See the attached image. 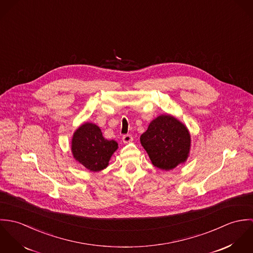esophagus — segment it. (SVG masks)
I'll list each match as a JSON object with an SVG mask.
<instances>
[{"label":"esophagus","instance_id":"esophagus-1","mask_svg":"<svg viewBox=\"0 0 253 253\" xmlns=\"http://www.w3.org/2000/svg\"><path fill=\"white\" fill-rule=\"evenodd\" d=\"M132 140H133V139H132V136H131L130 134H126V135L123 136V142H124L125 144L130 143Z\"/></svg>","mask_w":253,"mask_h":253}]
</instances>
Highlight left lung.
<instances>
[{
	"label": "left lung",
	"instance_id": "left-lung-1",
	"mask_svg": "<svg viewBox=\"0 0 253 253\" xmlns=\"http://www.w3.org/2000/svg\"><path fill=\"white\" fill-rule=\"evenodd\" d=\"M140 143L153 166L170 170L187 161L191 150V134L178 119L164 114L150 123L140 136Z\"/></svg>",
	"mask_w": 253,
	"mask_h": 253
}]
</instances>
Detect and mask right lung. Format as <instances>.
<instances>
[{
    "label": "right lung",
    "instance_id": "add662e5",
    "mask_svg": "<svg viewBox=\"0 0 253 253\" xmlns=\"http://www.w3.org/2000/svg\"><path fill=\"white\" fill-rule=\"evenodd\" d=\"M118 147L115 140H107L103 137L98 126L88 122L75 130L71 142L75 161L93 172L108 167L109 161Z\"/></svg>",
    "mask_w": 253,
    "mask_h": 253
}]
</instances>
